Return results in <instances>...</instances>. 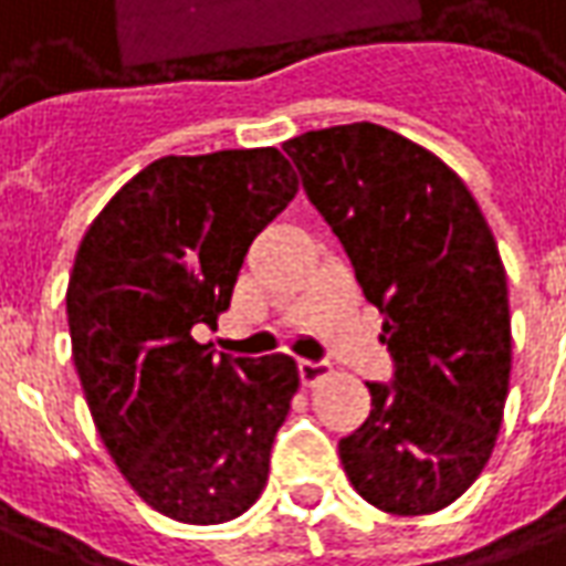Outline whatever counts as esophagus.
I'll return each instance as SVG.
<instances>
[{
  "instance_id": "34e87169",
  "label": "esophagus",
  "mask_w": 566,
  "mask_h": 566,
  "mask_svg": "<svg viewBox=\"0 0 566 566\" xmlns=\"http://www.w3.org/2000/svg\"><path fill=\"white\" fill-rule=\"evenodd\" d=\"M296 370H300L303 386H315V382H322L324 377H331V367L324 365V361H300Z\"/></svg>"
}]
</instances>
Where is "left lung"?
Returning <instances> with one entry per match:
<instances>
[{"mask_svg":"<svg viewBox=\"0 0 566 566\" xmlns=\"http://www.w3.org/2000/svg\"><path fill=\"white\" fill-rule=\"evenodd\" d=\"M303 189L382 315L392 382L339 441L343 472L389 515H432L488 465L512 374L500 248L475 196L434 153L374 122L284 144Z\"/></svg>","mask_w":566,"mask_h":566,"instance_id":"8db88e82","label":"left lung"}]
</instances>
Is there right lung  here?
Listing matches in <instances>:
<instances>
[{
    "label": "right lung",
    "mask_w": 566,
    "mask_h": 566,
    "mask_svg": "<svg viewBox=\"0 0 566 566\" xmlns=\"http://www.w3.org/2000/svg\"><path fill=\"white\" fill-rule=\"evenodd\" d=\"M294 196L275 146L165 156L78 244L66 318L91 420L134 493L180 524L232 521L266 488L296 361L214 358L192 331L217 327L256 232Z\"/></svg>",
    "instance_id": "1"
}]
</instances>
